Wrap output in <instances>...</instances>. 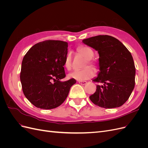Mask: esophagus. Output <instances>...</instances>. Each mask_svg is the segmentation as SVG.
Instances as JSON below:
<instances>
[{
	"instance_id": "34e87169",
	"label": "esophagus",
	"mask_w": 148,
	"mask_h": 148,
	"mask_svg": "<svg viewBox=\"0 0 148 148\" xmlns=\"http://www.w3.org/2000/svg\"><path fill=\"white\" fill-rule=\"evenodd\" d=\"M78 83L81 84H86L87 83V82L86 81H78Z\"/></svg>"
}]
</instances>
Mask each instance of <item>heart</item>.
Wrapping results in <instances>:
<instances>
[{"instance_id": "b5f03b06", "label": "heart", "mask_w": 148, "mask_h": 148, "mask_svg": "<svg viewBox=\"0 0 148 148\" xmlns=\"http://www.w3.org/2000/svg\"><path fill=\"white\" fill-rule=\"evenodd\" d=\"M78 52L82 55L85 59L87 60H91L94 56V52L90 48L85 46H80L77 49ZM87 63L88 65H95L93 62L90 60H88ZM64 65L65 68L70 70L71 67V54L70 52H68L65 57ZM96 71L91 66H86L82 70H76L70 73L69 76V77L75 79L79 81L88 79L95 77Z\"/></svg>"}]
</instances>
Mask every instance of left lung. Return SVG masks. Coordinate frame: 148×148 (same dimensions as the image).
<instances>
[{
	"instance_id": "left-lung-1",
	"label": "left lung",
	"mask_w": 148,
	"mask_h": 148,
	"mask_svg": "<svg viewBox=\"0 0 148 148\" xmlns=\"http://www.w3.org/2000/svg\"><path fill=\"white\" fill-rule=\"evenodd\" d=\"M83 42L97 51L99 55L100 71L93 79L99 84L89 99L103 108L122 106L135 84V66L130 52L119 40L108 35L85 39Z\"/></svg>"
}]
</instances>
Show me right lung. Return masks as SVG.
Returning <instances> with one entry per match:
<instances>
[{"instance_id": "add662e5", "label": "right lung", "mask_w": 148, "mask_h": 148, "mask_svg": "<svg viewBox=\"0 0 148 148\" xmlns=\"http://www.w3.org/2000/svg\"><path fill=\"white\" fill-rule=\"evenodd\" d=\"M68 43L46 40L31 47L22 60L20 81L28 100L38 108L52 109L60 106L76 80L61 82L66 75L65 57Z\"/></svg>"}]
</instances>
